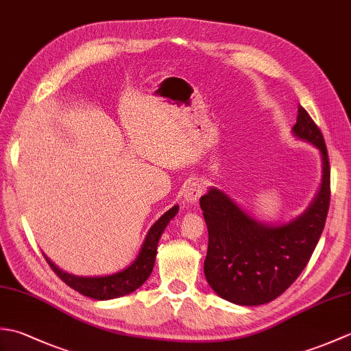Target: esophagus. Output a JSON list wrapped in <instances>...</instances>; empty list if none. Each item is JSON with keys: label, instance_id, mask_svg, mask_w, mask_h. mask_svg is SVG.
Here are the masks:
<instances>
[{"label": "esophagus", "instance_id": "1", "mask_svg": "<svg viewBox=\"0 0 351 351\" xmlns=\"http://www.w3.org/2000/svg\"><path fill=\"white\" fill-rule=\"evenodd\" d=\"M202 193H204V185H202V182H200V181H191V182H189V184L184 187L182 195H184V199L187 200L189 204H195L196 200H197L200 196H202Z\"/></svg>", "mask_w": 351, "mask_h": 351}]
</instances>
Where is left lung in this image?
Returning <instances> with one entry per match:
<instances>
[{"label":"left lung","mask_w":351,"mask_h":351,"mask_svg":"<svg viewBox=\"0 0 351 351\" xmlns=\"http://www.w3.org/2000/svg\"><path fill=\"white\" fill-rule=\"evenodd\" d=\"M293 134L322 154V185L309 208L280 225H265L211 187L200 197L208 228L205 278L221 299L243 306L274 300L306 267L322 237L330 205V164L323 134L299 106Z\"/></svg>","instance_id":"8db88e82"}]
</instances>
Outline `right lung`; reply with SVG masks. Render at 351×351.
<instances>
[{
	"label": "right lung",
	"instance_id": "add662e5",
	"mask_svg": "<svg viewBox=\"0 0 351 351\" xmlns=\"http://www.w3.org/2000/svg\"><path fill=\"white\" fill-rule=\"evenodd\" d=\"M180 206L175 205L171 206L167 213H164L161 217L156 220L152 228L149 229V232L145 238V243L141 245L138 256L136 261L126 267L125 270H121L113 274L107 276H90V278H86V276H75L69 274L63 270H60L54 263H51V259L43 255L49 267L54 270V273L60 278L66 285H69L80 294L90 297L95 300H111L117 299V297H123L126 294H131L140 288L146 279L151 276L152 268L155 264V256H156V245L161 238V234L164 229L169 225V221L175 217Z\"/></svg>",
	"mask_w": 351,
	"mask_h": 351
}]
</instances>
